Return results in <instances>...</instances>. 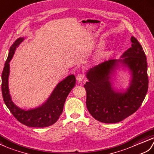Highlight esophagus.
Segmentation results:
<instances>
[{"instance_id": "34e87169", "label": "esophagus", "mask_w": 154, "mask_h": 154, "mask_svg": "<svg viewBox=\"0 0 154 154\" xmlns=\"http://www.w3.org/2000/svg\"><path fill=\"white\" fill-rule=\"evenodd\" d=\"M84 74H79L77 75V76H76V80L78 81V82L80 83V82H82V80H84Z\"/></svg>"}]
</instances>
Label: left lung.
<instances>
[{"instance_id": "1", "label": "left lung", "mask_w": 154, "mask_h": 154, "mask_svg": "<svg viewBox=\"0 0 154 154\" xmlns=\"http://www.w3.org/2000/svg\"><path fill=\"white\" fill-rule=\"evenodd\" d=\"M132 47L119 59L105 61L88 70L84 84L88 111L104 123H117L134 113L140 107L148 89L147 61L144 51L134 37ZM127 68L131 75L128 88L115 89L112 77L117 70Z\"/></svg>"}]
</instances>
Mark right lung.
<instances>
[{"label": "right lung", "mask_w": 154, "mask_h": 154, "mask_svg": "<svg viewBox=\"0 0 154 154\" xmlns=\"http://www.w3.org/2000/svg\"><path fill=\"white\" fill-rule=\"evenodd\" d=\"M25 39L19 37L10 47L8 56L2 73V94L6 107L14 117L23 125L29 127L43 128L49 126L57 121L63 111L66 99L76 84L74 74L66 77L58 83L45 103L39 107L26 110L14 103L10 94L8 78L10 64L17 47Z\"/></svg>", "instance_id": "obj_1"}]
</instances>
